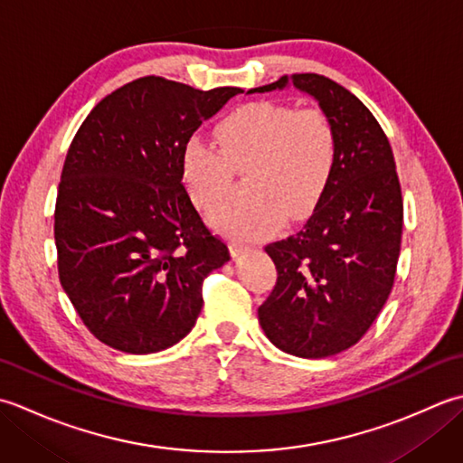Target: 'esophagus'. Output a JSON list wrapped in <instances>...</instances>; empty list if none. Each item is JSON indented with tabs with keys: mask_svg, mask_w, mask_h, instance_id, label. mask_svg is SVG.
<instances>
[{
	"mask_svg": "<svg viewBox=\"0 0 463 463\" xmlns=\"http://www.w3.org/2000/svg\"><path fill=\"white\" fill-rule=\"evenodd\" d=\"M229 249H231V254H232L234 259L241 257L242 252H247V250H249L247 244H242V242H231V244H229Z\"/></svg>",
	"mask_w": 463,
	"mask_h": 463,
	"instance_id": "esophagus-1",
	"label": "esophagus"
}]
</instances>
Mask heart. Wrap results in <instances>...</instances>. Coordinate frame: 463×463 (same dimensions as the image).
I'll return each mask as SVG.
<instances>
[{
	"label": "heart",
	"mask_w": 463,
	"mask_h": 463,
	"mask_svg": "<svg viewBox=\"0 0 463 463\" xmlns=\"http://www.w3.org/2000/svg\"><path fill=\"white\" fill-rule=\"evenodd\" d=\"M216 143L193 137L181 153V176L193 204L211 213L232 186L234 171H249L244 201H231L213 224L237 241H257L298 221L322 201L338 159L328 115L318 107L252 101L216 125Z\"/></svg>",
	"instance_id": "heart-1"
}]
</instances>
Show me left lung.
<instances>
[{
  "label": "left lung",
  "mask_w": 463,
  "mask_h": 463,
  "mask_svg": "<svg viewBox=\"0 0 463 463\" xmlns=\"http://www.w3.org/2000/svg\"><path fill=\"white\" fill-rule=\"evenodd\" d=\"M294 85L318 101L338 141L332 181L308 222L267 244L279 279L260 304L269 340L298 358H326L354 346L394 287L404 203L394 153L368 107L317 73L284 75L249 93Z\"/></svg>",
  "instance_id": "1"
}]
</instances>
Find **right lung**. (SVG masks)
Segmentation results:
<instances>
[{
    "label": "right lung",
    "instance_id": "obj_1",
    "mask_svg": "<svg viewBox=\"0 0 463 463\" xmlns=\"http://www.w3.org/2000/svg\"><path fill=\"white\" fill-rule=\"evenodd\" d=\"M239 87L141 77L93 107L69 146L55 203L59 280L97 340L153 354L183 340L203 280L229 262L184 191V143Z\"/></svg>",
    "mask_w": 463,
    "mask_h": 463
}]
</instances>
